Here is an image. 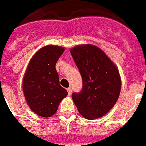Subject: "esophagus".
Wrapping results in <instances>:
<instances>
[{"label": "esophagus", "mask_w": 146, "mask_h": 146, "mask_svg": "<svg viewBox=\"0 0 146 146\" xmlns=\"http://www.w3.org/2000/svg\"><path fill=\"white\" fill-rule=\"evenodd\" d=\"M67 91H68V96L72 95V89H71V88H68V89H67Z\"/></svg>", "instance_id": "1"}]
</instances>
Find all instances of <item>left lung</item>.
Wrapping results in <instances>:
<instances>
[{"label": "left lung", "instance_id": "obj_1", "mask_svg": "<svg viewBox=\"0 0 146 146\" xmlns=\"http://www.w3.org/2000/svg\"><path fill=\"white\" fill-rule=\"evenodd\" d=\"M70 52L82 78L81 92L72 95L74 104L86 119L101 117L112 109L120 95L121 81L117 68L96 46H78Z\"/></svg>", "mask_w": 146, "mask_h": 146}]
</instances>
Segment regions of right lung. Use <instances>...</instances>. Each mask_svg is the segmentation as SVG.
<instances>
[{
  "instance_id": "right-lung-1",
  "label": "right lung",
  "mask_w": 146,
  "mask_h": 146,
  "mask_svg": "<svg viewBox=\"0 0 146 146\" xmlns=\"http://www.w3.org/2000/svg\"><path fill=\"white\" fill-rule=\"evenodd\" d=\"M64 48L48 45L34 54L23 78V92L27 104L35 113L48 117L57 112L59 104L68 96L60 86L56 64Z\"/></svg>"
}]
</instances>
